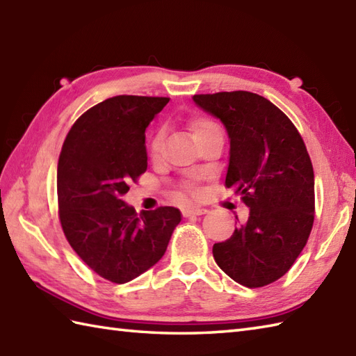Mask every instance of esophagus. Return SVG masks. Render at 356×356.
<instances>
[{
	"mask_svg": "<svg viewBox=\"0 0 356 356\" xmlns=\"http://www.w3.org/2000/svg\"><path fill=\"white\" fill-rule=\"evenodd\" d=\"M182 214H184V217L203 216V214H207V209L205 208H184Z\"/></svg>",
	"mask_w": 356,
	"mask_h": 356,
	"instance_id": "34e87169",
	"label": "esophagus"
}]
</instances>
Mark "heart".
<instances>
[{"label": "heart", "instance_id": "b5f03b06", "mask_svg": "<svg viewBox=\"0 0 356 356\" xmlns=\"http://www.w3.org/2000/svg\"><path fill=\"white\" fill-rule=\"evenodd\" d=\"M216 128H217V125L205 118H194L190 122V130H191V136L194 140L200 138V136H203V134L216 130ZM161 145H162V131H157L153 136V139H151V143H149L151 153L156 154L157 151L161 149Z\"/></svg>", "mask_w": 356, "mask_h": 356}]
</instances>
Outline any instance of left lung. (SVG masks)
I'll list each match as a JSON object with an SVG mask.
<instances>
[{
	"mask_svg": "<svg viewBox=\"0 0 356 356\" xmlns=\"http://www.w3.org/2000/svg\"><path fill=\"white\" fill-rule=\"evenodd\" d=\"M229 138L225 184L249 208L245 223L213 246L226 275L246 287L283 277L306 246L314 225L315 180L303 139L284 113L249 92L194 95Z\"/></svg>",
	"mask_w": 356,
	"mask_h": 356,
	"instance_id": "8db88e82",
	"label": "left lung"
}]
</instances>
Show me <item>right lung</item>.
Returning a JSON list of instances; mask_svg holds the SVG:
<instances>
[{"label":"right lung","mask_w":356,"mask_h":356,"mask_svg":"<svg viewBox=\"0 0 356 356\" xmlns=\"http://www.w3.org/2000/svg\"><path fill=\"white\" fill-rule=\"evenodd\" d=\"M168 97L120 95L99 102L69 131L58 162V205L70 246L97 275L124 284L162 259L182 220L174 207L136 213L124 202L147 171L145 130Z\"/></svg>","instance_id":"1"}]
</instances>
